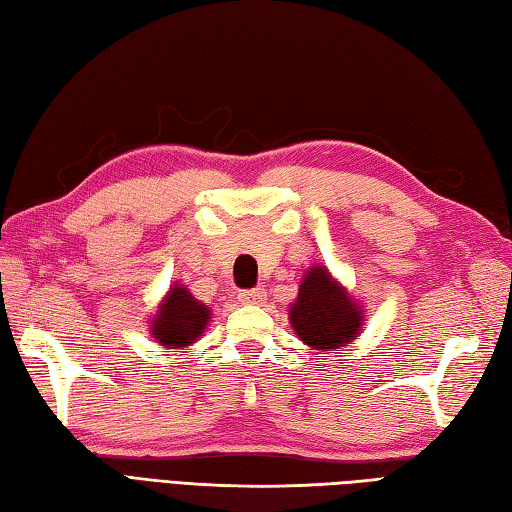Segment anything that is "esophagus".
Wrapping results in <instances>:
<instances>
[{"label": "esophagus", "instance_id": "esophagus-1", "mask_svg": "<svg viewBox=\"0 0 512 512\" xmlns=\"http://www.w3.org/2000/svg\"><path fill=\"white\" fill-rule=\"evenodd\" d=\"M237 299L242 303H250V306H262L266 301V290L264 288H250V290H242L237 295Z\"/></svg>", "mask_w": 512, "mask_h": 512}]
</instances>
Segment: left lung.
Masks as SVG:
<instances>
[{
    "mask_svg": "<svg viewBox=\"0 0 512 512\" xmlns=\"http://www.w3.org/2000/svg\"><path fill=\"white\" fill-rule=\"evenodd\" d=\"M363 310L325 266H312L301 279L288 319L299 339L314 350H341L361 334Z\"/></svg>",
    "mask_w": 512,
    "mask_h": 512,
    "instance_id": "8db88e82",
    "label": "left lung"
}]
</instances>
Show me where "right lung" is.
<instances>
[{
	"mask_svg": "<svg viewBox=\"0 0 512 512\" xmlns=\"http://www.w3.org/2000/svg\"><path fill=\"white\" fill-rule=\"evenodd\" d=\"M211 310L195 299L182 284H173L169 295L162 299L156 317L151 319V336L156 343L180 350L184 345L195 343L206 330Z\"/></svg>",
	"mask_w": 512,
	"mask_h": 512,
	"instance_id": "add662e5",
	"label": "right lung"
}]
</instances>
